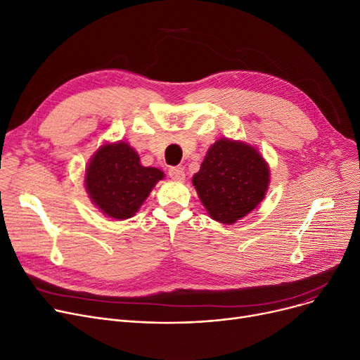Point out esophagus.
Segmentation results:
<instances>
[{"label": "esophagus", "instance_id": "34e87169", "mask_svg": "<svg viewBox=\"0 0 360 360\" xmlns=\"http://www.w3.org/2000/svg\"><path fill=\"white\" fill-rule=\"evenodd\" d=\"M169 176L172 178V179L182 181V179L185 178L184 167H181V166H170V167H169Z\"/></svg>", "mask_w": 360, "mask_h": 360}]
</instances>
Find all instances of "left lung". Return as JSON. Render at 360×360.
Here are the masks:
<instances>
[{"instance_id": "8db88e82", "label": "left lung", "mask_w": 360, "mask_h": 360, "mask_svg": "<svg viewBox=\"0 0 360 360\" xmlns=\"http://www.w3.org/2000/svg\"><path fill=\"white\" fill-rule=\"evenodd\" d=\"M269 166L245 143L217 140L193 178L201 202L216 221L232 224L252 212L267 193Z\"/></svg>"}]
</instances>
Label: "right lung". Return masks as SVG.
<instances>
[{
    "label": "right lung",
    "mask_w": 360,
    "mask_h": 360,
    "mask_svg": "<svg viewBox=\"0 0 360 360\" xmlns=\"http://www.w3.org/2000/svg\"><path fill=\"white\" fill-rule=\"evenodd\" d=\"M163 172L144 167L127 143L105 144L86 169V188L91 201L109 217L129 219L148 197Z\"/></svg>",
    "instance_id": "right-lung-1"
}]
</instances>
